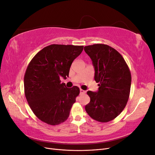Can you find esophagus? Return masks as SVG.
<instances>
[{
    "label": "esophagus",
    "mask_w": 155,
    "mask_h": 155,
    "mask_svg": "<svg viewBox=\"0 0 155 155\" xmlns=\"http://www.w3.org/2000/svg\"><path fill=\"white\" fill-rule=\"evenodd\" d=\"M85 92H86L85 91H83L82 89H80V94H85Z\"/></svg>",
    "instance_id": "34e87169"
}]
</instances>
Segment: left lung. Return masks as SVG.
<instances>
[{"mask_svg":"<svg viewBox=\"0 0 155 155\" xmlns=\"http://www.w3.org/2000/svg\"><path fill=\"white\" fill-rule=\"evenodd\" d=\"M94 67V79L98 91H89L91 101L85 110L100 122H108L118 116L127 103L131 75L124 58L118 51L107 45L95 44L84 47Z\"/></svg>","mask_w":155,"mask_h":155,"instance_id":"1","label":"left lung"}]
</instances>
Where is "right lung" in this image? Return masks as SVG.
I'll return each instance as SVG.
<instances>
[{
	"label": "right lung",
	"mask_w": 155,
	"mask_h": 155,
	"mask_svg": "<svg viewBox=\"0 0 155 155\" xmlns=\"http://www.w3.org/2000/svg\"><path fill=\"white\" fill-rule=\"evenodd\" d=\"M83 50V46L51 45L30 62L24 78L25 96L33 112L43 122L55 125L68 118L79 88L66 87L60 78L68 77L73 61Z\"/></svg>",
	"instance_id": "right-lung-1"
}]
</instances>
